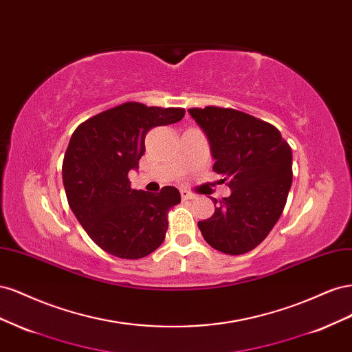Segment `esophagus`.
<instances>
[{
    "instance_id": "obj_1",
    "label": "esophagus",
    "mask_w": 352,
    "mask_h": 352,
    "mask_svg": "<svg viewBox=\"0 0 352 352\" xmlns=\"http://www.w3.org/2000/svg\"><path fill=\"white\" fill-rule=\"evenodd\" d=\"M180 197H182V199H184V201H186V199H194V198H195V195H194V194L188 192V190H185V189L180 190Z\"/></svg>"
}]
</instances>
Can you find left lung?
<instances>
[{
	"label": "left lung",
	"instance_id": "8db88e82",
	"mask_svg": "<svg viewBox=\"0 0 352 352\" xmlns=\"http://www.w3.org/2000/svg\"><path fill=\"white\" fill-rule=\"evenodd\" d=\"M188 111L207 135L212 170L230 188L198 228L220 252H248L269 235L285 208L292 185L291 146L273 124L247 113L221 107Z\"/></svg>",
	"mask_w": 352,
	"mask_h": 352
}]
</instances>
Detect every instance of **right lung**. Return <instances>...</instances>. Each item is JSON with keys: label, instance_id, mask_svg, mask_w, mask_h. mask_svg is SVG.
Returning <instances> with one entry per match:
<instances>
[{"label": "right lung", "instance_id": "right-lung-1", "mask_svg": "<svg viewBox=\"0 0 352 352\" xmlns=\"http://www.w3.org/2000/svg\"><path fill=\"white\" fill-rule=\"evenodd\" d=\"M184 116V109L124 102L83 122L70 138L63 162L69 206L89 238L114 257H146L166 238L167 212L180 202L179 190L132 189L127 173L140 167L148 131Z\"/></svg>", "mask_w": 352, "mask_h": 352}]
</instances>
